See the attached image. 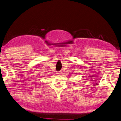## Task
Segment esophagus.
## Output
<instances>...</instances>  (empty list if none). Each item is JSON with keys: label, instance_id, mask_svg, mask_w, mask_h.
I'll return each mask as SVG.
<instances>
[{"label": "esophagus", "instance_id": "obj_1", "mask_svg": "<svg viewBox=\"0 0 121 121\" xmlns=\"http://www.w3.org/2000/svg\"><path fill=\"white\" fill-rule=\"evenodd\" d=\"M57 75H60V74H61V73H61V72H57Z\"/></svg>", "mask_w": 121, "mask_h": 121}]
</instances>
